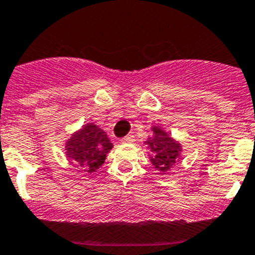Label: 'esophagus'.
Returning <instances> with one entry per match:
<instances>
[{"label":"esophagus","instance_id":"1","mask_svg":"<svg viewBox=\"0 0 255 255\" xmlns=\"http://www.w3.org/2000/svg\"><path fill=\"white\" fill-rule=\"evenodd\" d=\"M133 141H135L133 135H127L122 138V142H125V143H131V142H133Z\"/></svg>","mask_w":255,"mask_h":255}]
</instances>
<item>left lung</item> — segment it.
<instances>
[{
	"mask_svg": "<svg viewBox=\"0 0 255 255\" xmlns=\"http://www.w3.org/2000/svg\"><path fill=\"white\" fill-rule=\"evenodd\" d=\"M151 131L152 135L148 136L143 143L150 150L148 156L153 167L165 173L181 160L182 146L161 127H152Z\"/></svg>",
	"mask_w": 255,
	"mask_h": 255,
	"instance_id": "left-lung-1",
	"label": "left lung"
}]
</instances>
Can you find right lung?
Here are the masks:
<instances>
[{
	"label": "right lung",
	"instance_id": "1",
	"mask_svg": "<svg viewBox=\"0 0 255 255\" xmlns=\"http://www.w3.org/2000/svg\"><path fill=\"white\" fill-rule=\"evenodd\" d=\"M113 143L105 131L94 123H88L72 133L65 142V155L73 166L85 173H93L104 163Z\"/></svg>",
	"mask_w": 255,
	"mask_h": 255
}]
</instances>
